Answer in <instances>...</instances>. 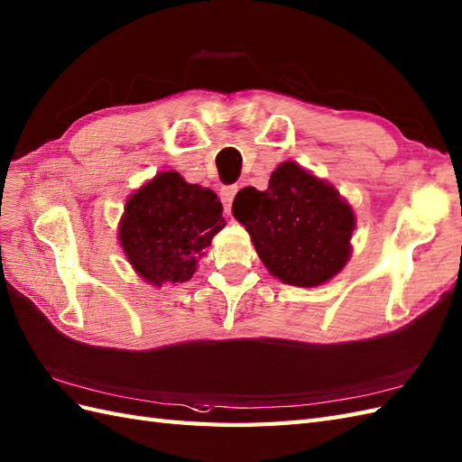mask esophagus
I'll return each instance as SVG.
<instances>
[{
  "label": "esophagus",
  "instance_id": "34e87169",
  "mask_svg": "<svg viewBox=\"0 0 462 462\" xmlns=\"http://www.w3.org/2000/svg\"><path fill=\"white\" fill-rule=\"evenodd\" d=\"M237 192H239V186L237 184H231V186H223L221 188V201H223V206H225V209H231V206H233V199H235V196H237Z\"/></svg>",
  "mask_w": 462,
  "mask_h": 462
}]
</instances>
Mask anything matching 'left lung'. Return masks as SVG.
Segmentation results:
<instances>
[{
    "mask_svg": "<svg viewBox=\"0 0 462 462\" xmlns=\"http://www.w3.org/2000/svg\"><path fill=\"white\" fill-rule=\"evenodd\" d=\"M233 216L249 231L268 273L284 284H325L351 258L353 208L298 162L280 164L264 192L243 188Z\"/></svg>",
    "mask_w": 462,
    "mask_h": 462,
    "instance_id": "8db88e82",
    "label": "left lung"
}]
</instances>
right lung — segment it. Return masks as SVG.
Wrapping results in <instances>:
<instances>
[{
  "label": "right lung",
  "instance_id": "1",
  "mask_svg": "<svg viewBox=\"0 0 462 462\" xmlns=\"http://www.w3.org/2000/svg\"><path fill=\"white\" fill-rule=\"evenodd\" d=\"M216 192L188 184L174 171L156 174L134 192L119 223V243L144 282H186L225 227Z\"/></svg>",
  "mask_w": 462,
  "mask_h": 462
}]
</instances>
